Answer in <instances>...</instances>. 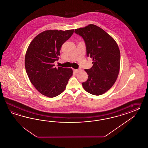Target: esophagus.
Masks as SVG:
<instances>
[{
  "mask_svg": "<svg viewBox=\"0 0 148 148\" xmlns=\"http://www.w3.org/2000/svg\"><path fill=\"white\" fill-rule=\"evenodd\" d=\"M73 71H74V73H78L79 71V69H73Z\"/></svg>",
  "mask_w": 148,
  "mask_h": 148,
  "instance_id": "1",
  "label": "esophagus"
}]
</instances>
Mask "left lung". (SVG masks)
<instances>
[{
  "label": "left lung",
  "instance_id": "left-lung-1",
  "mask_svg": "<svg viewBox=\"0 0 148 148\" xmlns=\"http://www.w3.org/2000/svg\"><path fill=\"white\" fill-rule=\"evenodd\" d=\"M74 32L84 39L87 56L93 61L92 68L84 69L88 80L82 83V86L92 95H102L112 88L120 72L119 46L107 32L93 24L75 29Z\"/></svg>",
  "mask_w": 148,
  "mask_h": 148
}]
</instances>
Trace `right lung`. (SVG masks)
Segmentation results:
<instances>
[{"mask_svg": "<svg viewBox=\"0 0 148 148\" xmlns=\"http://www.w3.org/2000/svg\"><path fill=\"white\" fill-rule=\"evenodd\" d=\"M74 29L47 30L36 36L29 44L25 66L34 87L45 96L54 97L64 92L73 75L71 68L54 67L61 46L72 36Z\"/></svg>", "mask_w": 148, "mask_h": 148, "instance_id": "obj_1", "label": "right lung"}]
</instances>
